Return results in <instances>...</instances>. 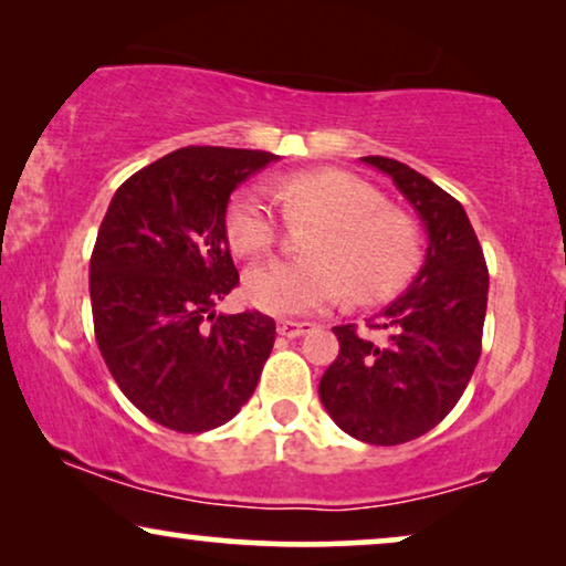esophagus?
Returning a JSON list of instances; mask_svg holds the SVG:
<instances>
[{
  "label": "esophagus",
  "instance_id": "esophagus-1",
  "mask_svg": "<svg viewBox=\"0 0 566 566\" xmlns=\"http://www.w3.org/2000/svg\"><path fill=\"white\" fill-rule=\"evenodd\" d=\"M276 331L287 338H297V336L307 334V331H313V323L311 321H279Z\"/></svg>",
  "mask_w": 566,
  "mask_h": 566
}]
</instances>
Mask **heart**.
Listing matches in <instances>:
<instances>
[{
    "label": "heart",
    "instance_id": "b5f03b06",
    "mask_svg": "<svg viewBox=\"0 0 566 566\" xmlns=\"http://www.w3.org/2000/svg\"><path fill=\"white\" fill-rule=\"evenodd\" d=\"M292 222H315L305 255L311 261H266L243 279L245 300L271 315H305L346 297L380 303L409 284L421 261V238L409 217L386 207L370 184L344 170H311L284 178ZM228 240L240 255L276 243L279 220L269 196L245 186L228 207Z\"/></svg>",
    "mask_w": 566,
    "mask_h": 566
}]
</instances>
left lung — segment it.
Instances as JSON below:
<instances>
[{
    "label": "left lung",
    "instance_id": "left-lung-1",
    "mask_svg": "<svg viewBox=\"0 0 566 566\" xmlns=\"http://www.w3.org/2000/svg\"><path fill=\"white\" fill-rule=\"evenodd\" d=\"M394 180L427 230L419 274L370 326L382 344L352 323L336 326L338 357L318 396L328 417L370 446H401L440 424L469 386L481 354L489 271L469 214L448 191L390 157H359Z\"/></svg>",
    "mask_w": 566,
    "mask_h": 566
}]
</instances>
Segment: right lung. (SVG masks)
<instances>
[{"instance_id": "1", "label": "right lung", "mask_w": 566, "mask_h": 566, "mask_svg": "<svg viewBox=\"0 0 566 566\" xmlns=\"http://www.w3.org/2000/svg\"><path fill=\"white\" fill-rule=\"evenodd\" d=\"M276 160L261 149H176L113 193L97 230V346L124 396L176 432H207L235 417L274 346V318L214 305L238 284L224 228L230 193Z\"/></svg>"}]
</instances>
